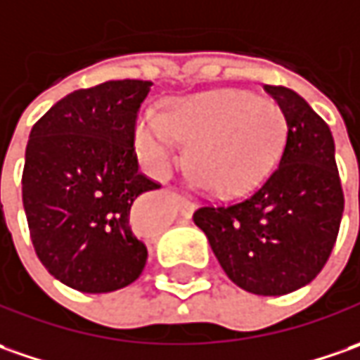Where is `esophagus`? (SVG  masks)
Wrapping results in <instances>:
<instances>
[{"instance_id": "obj_1", "label": "esophagus", "mask_w": 360, "mask_h": 360, "mask_svg": "<svg viewBox=\"0 0 360 360\" xmlns=\"http://www.w3.org/2000/svg\"><path fill=\"white\" fill-rule=\"evenodd\" d=\"M173 197V203H175V207H177V211H179L181 217L189 219L193 215V211H195V203H193L189 197H181V195H171Z\"/></svg>"}]
</instances>
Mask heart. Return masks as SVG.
Wrapping results in <instances>:
<instances>
[{
    "mask_svg": "<svg viewBox=\"0 0 360 360\" xmlns=\"http://www.w3.org/2000/svg\"><path fill=\"white\" fill-rule=\"evenodd\" d=\"M283 135L279 107L243 89L177 99L163 115L145 111L135 125V141L149 167L167 169L177 141L189 143V177L217 197L243 193L261 179L279 157Z\"/></svg>",
    "mask_w": 360,
    "mask_h": 360,
    "instance_id": "heart-1",
    "label": "heart"
}]
</instances>
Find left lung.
Masks as SVG:
<instances>
[{"label": "left lung", "mask_w": 360, "mask_h": 360, "mask_svg": "<svg viewBox=\"0 0 360 360\" xmlns=\"http://www.w3.org/2000/svg\"><path fill=\"white\" fill-rule=\"evenodd\" d=\"M287 139L279 167L241 203L201 207L193 221L237 287L279 297L309 285L335 247L345 209L328 125L299 94L265 85Z\"/></svg>", "instance_id": "left-lung-1"}]
</instances>
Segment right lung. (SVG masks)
I'll list each match as a JSON object with an SVG mask.
<instances>
[{"label": "right lung", "mask_w": 360, "mask_h": 360, "mask_svg": "<svg viewBox=\"0 0 360 360\" xmlns=\"http://www.w3.org/2000/svg\"><path fill=\"white\" fill-rule=\"evenodd\" d=\"M151 81H105L57 101L33 125L21 177L35 253L63 285L111 292L139 279L147 249L131 205L159 189L139 173L135 119Z\"/></svg>", "instance_id": "obj_1"}]
</instances>
